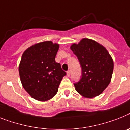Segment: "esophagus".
<instances>
[{"mask_svg":"<svg viewBox=\"0 0 130 130\" xmlns=\"http://www.w3.org/2000/svg\"><path fill=\"white\" fill-rule=\"evenodd\" d=\"M67 77H69V76H70V71H67Z\"/></svg>","mask_w":130,"mask_h":130,"instance_id":"obj_1","label":"esophagus"}]
</instances>
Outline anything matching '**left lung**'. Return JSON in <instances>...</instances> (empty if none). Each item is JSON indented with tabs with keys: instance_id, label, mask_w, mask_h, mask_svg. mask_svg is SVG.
I'll return each instance as SVG.
<instances>
[{
	"instance_id": "obj_1",
	"label": "left lung",
	"mask_w": 130,
	"mask_h": 130,
	"mask_svg": "<svg viewBox=\"0 0 130 130\" xmlns=\"http://www.w3.org/2000/svg\"><path fill=\"white\" fill-rule=\"evenodd\" d=\"M71 50L77 55L82 75L74 83L77 92L87 98L102 93L112 78L114 62L105 47L94 40L84 38L78 44H73Z\"/></svg>"
}]
</instances>
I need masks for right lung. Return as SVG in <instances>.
Returning a JSON list of instances; mask_svg holds the SVG:
<instances>
[{
	"mask_svg": "<svg viewBox=\"0 0 130 130\" xmlns=\"http://www.w3.org/2000/svg\"><path fill=\"white\" fill-rule=\"evenodd\" d=\"M59 45L47 41L32 45L22 54L19 75L24 89L32 98L46 101L55 95L66 73L55 62Z\"/></svg>",
	"mask_w": 130,
	"mask_h": 130,
	"instance_id": "add662e5",
	"label": "right lung"
}]
</instances>
